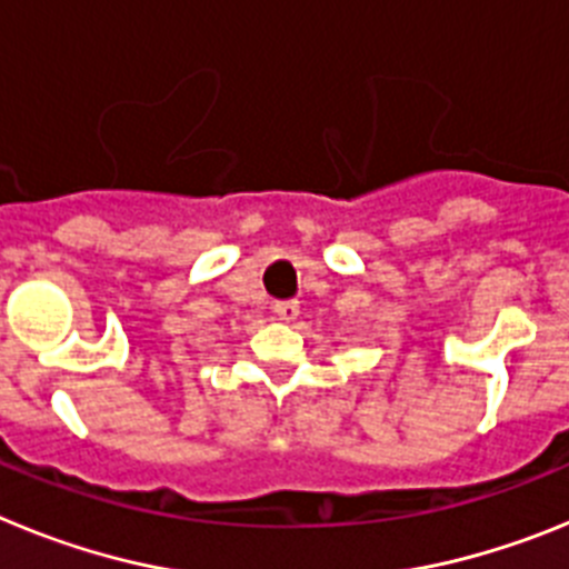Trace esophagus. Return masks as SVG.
<instances>
[{
	"label": "esophagus",
	"mask_w": 569,
	"mask_h": 569,
	"mask_svg": "<svg viewBox=\"0 0 569 569\" xmlns=\"http://www.w3.org/2000/svg\"><path fill=\"white\" fill-rule=\"evenodd\" d=\"M276 316H279L281 321H296L299 319V301H279L276 305Z\"/></svg>",
	"instance_id": "1"
}]
</instances>
